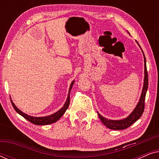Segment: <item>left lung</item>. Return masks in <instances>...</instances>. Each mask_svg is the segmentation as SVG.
<instances>
[{
    "label": "left lung",
    "mask_w": 159,
    "mask_h": 159,
    "mask_svg": "<svg viewBox=\"0 0 159 159\" xmlns=\"http://www.w3.org/2000/svg\"><path fill=\"white\" fill-rule=\"evenodd\" d=\"M129 33V32H128ZM137 42V41H136ZM139 47L140 48L141 51L143 52V57H144V82H143V90L141 93V95L138 104L136 105V107L132 111V112L130 114L129 116L123 119H120V120H112V119H108L101 116V114L98 112V116L100 119H101L102 122L106 127L109 128L111 129L114 130H121L127 129L129 126H131L132 124H134L136 121H138L140 116H142L143 111H144L145 108V95H146V92L148 90V71H147V67H146V59H145L144 53H143L142 48L139 45V43L137 42Z\"/></svg>",
    "instance_id": "1"
}]
</instances>
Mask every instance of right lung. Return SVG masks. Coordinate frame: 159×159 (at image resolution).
<instances>
[{
  "mask_svg": "<svg viewBox=\"0 0 159 159\" xmlns=\"http://www.w3.org/2000/svg\"><path fill=\"white\" fill-rule=\"evenodd\" d=\"M74 83H75V80H73L71 82V83L70 84V87H69V93H68V95H67V98L66 100V102H65L64 105L63 106V107L58 111L54 113V114L49 115V116H40V117H38V116H30L25 113H24L21 111V110H19L18 108L16 107V105L14 103V102L12 101V100H11V104L13 106V107L15 109V111L18 113L19 114H20L21 116H22L24 118L27 119L30 122L34 124V125H51V124L55 123L56 121H57L58 119H59L61 117L65 112L67 108L69 107V103H70V92L71 88H72V86Z\"/></svg>",
  "mask_w": 159,
  "mask_h": 159,
  "instance_id": "right-lung-1",
  "label": "right lung"
}]
</instances>
